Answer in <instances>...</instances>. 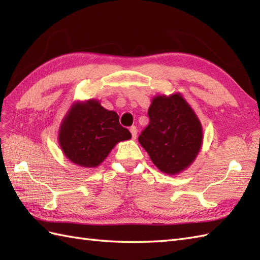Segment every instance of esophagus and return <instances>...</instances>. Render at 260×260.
I'll list each match as a JSON object with an SVG mask.
<instances>
[{
    "mask_svg": "<svg viewBox=\"0 0 260 260\" xmlns=\"http://www.w3.org/2000/svg\"><path fill=\"white\" fill-rule=\"evenodd\" d=\"M129 132H131V134H132V139L135 140L136 136H137V128H136V127L135 126H132L131 128H129Z\"/></svg>",
    "mask_w": 260,
    "mask_h": 260,
    "instance_id": "1",
    "label": "esophagus"
}]
</instances>
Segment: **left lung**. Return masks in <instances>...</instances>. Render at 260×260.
I'll return each mask as SVG.
<instances>
[{"instance_id": "obj_1", "label": "left lung", "mask_w": 260, "mask_h": 260, "mask_svg": "<svg viewBox=\"0 0 260 260\" xmlns=\"http://www.w3.org/2000/svg\"><path fill=\"white\" fill-rule=\"evenodd\" d=\"M150 124L140 144L155 167L167 174L189 168L200 152L203 134L198 116L181 93L156 96L148 108Z\"/></svg>"}]
</instances>
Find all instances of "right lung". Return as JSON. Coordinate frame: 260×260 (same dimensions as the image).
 <instances>
[{"label": "right lung", "mask_w": 260, "mask_h": 260, "mask_svg": "<svg viewBox=\"0 0 260 260\" xmlns=\"http://www.w3.org/2000/svg\"><path fill=\"white\" fill-rule=\"evenodd\" d=\"M132 137L119 124L117 113L105 109L98 101L75 103L59 128V145L69 161L96 168L118 142Z\"/></svg>", "instance_id": "1"}]
</instances>
